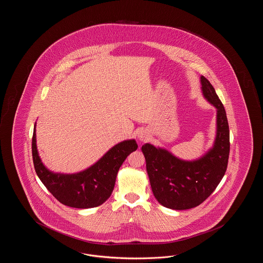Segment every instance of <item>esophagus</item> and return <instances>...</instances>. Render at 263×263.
Returning a JSON list of instances; mask_svg holds the SVG:
<instances>
[{
	"mask_svg": "<svg viewBox=\"0 0 263 263\" xmlns=\"http://www.w3.org/2000/svg\"><path fill=\"white\" fill-rule=\"evenodd\" d=\"M149 138H150V133H149L147 130H141V131H139V133H138V139H139L141 142H145V141H147Z\"/></svg>",
	"mask_w": 263,
	"mask_h": 263,
	"instance_id": "esophagus-1",
	"label": "esophagus"
}]
</instances>
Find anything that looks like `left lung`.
<instances>
[{
    "label": "left lung",
    "mask_w": 263,
    "mask_h": 263,
    "mask_svg": "<svg viewBox=\"0 0 263 263\" xmlns=\"http://www.w3.org/2000/svg\"><path fill=\"white\" fill-rule=\"evenodd\" d=\"M202 96L216 108V135L212 147L194 160H183L163 147L142 146L151 187L166 208L186 210L206 200L225 175L230 154V131L223 103L210 82L200 77Z\"/></svg>",
    "instance_id": "8db88e82"
}]
</instances>
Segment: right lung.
<instances>
[{
	"instance_id": "right-lung-1",
	"label": "right lung",
	"mask_w": 263,
	"mask_h": 263,
	"mask_svg": "<svg viewBox=\"0 0 263 263\" xmlns=\"http://www.w3.org/2000/svg\"><path fill=\"white\" fill-rule=\"evenodd\" d=\"M137 148L135 139L124 140L114 145L97 163L82 172L55 173L47 168L39 157L36 122L33 129L32 159L39 179L57 200L78 209L98 207L110 197L120 166Z\"/></svg>"
}]
</instances>
